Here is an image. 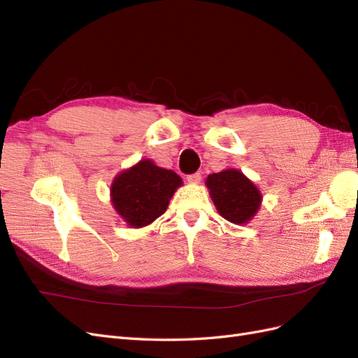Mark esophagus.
<instances>
[{"instance_id": "esophagus-1", "label": "esophagus", "mask_w": 358, "mask_h": 358, "mask_svg": "<svg viewBox=\"0 0 358 358\" xmlns=\"http://www.w3.org/2000/svg\"><path fill=\"white\" fill-rule=\"evenodd\" d=\"M187 180H188L189 183H199V182L201 180V175H200L199 171H197V173H192V175H188Z\"/></svg>"}]
</instances>
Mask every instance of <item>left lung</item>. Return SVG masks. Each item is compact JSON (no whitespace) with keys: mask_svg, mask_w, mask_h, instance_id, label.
<instances>
[{"mask_svg":"<svg viewBox=\"0 0 358 358\" xmlns=\"http://www.w3.org/2000/svg\"><path fill=\"white\" fill-rule=\"evenodd\" d=\"M206 185L220 215L233 224H245L257 213L262 194L239 170H224L209 175Z\"/></svg>","mask_w":358,"mask_h":358,"instance_id":"left-lung-1","label":"left lung"}]
</instances>
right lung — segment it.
<instances>
[{
    "mask_svg": "<svg viewBox=\"0 0 358 358\" xmlns=\"http://www.w3.org/2000/svg\"><path fill=\"white\" fill-rule=\"evenodd\" d=\"M180 185L182 179L175 171L145 159L113 180L112 203L129 225L143 227L167 210L173 192Z\"/></svg>",
    "mask_w": 358,
    "mask_h": 358,
    "instance_id": "right-lung-1",
    "label": "right lung"
}]
</instances>
